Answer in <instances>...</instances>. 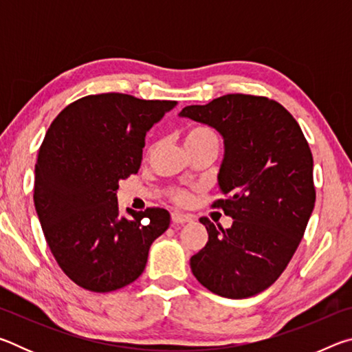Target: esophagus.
Masks as SVG:
<instances>
[{
	"instance_id": "34e87169",
	"label": "esophagus",
	"mask_w": 352,
	"mask_h": 352,
	"mask_svg": "<svg viewBox=\"0 0 352 352\" xmlns=\"http://www.w3.org/2000/svg\"><path fill=\"white\" fill-rule=\"evenodd\" d=\"M170 217H172V222L177 223V225H184V223H188V222H190V220H192V217L188 216V214H183L180 211H174L170 214Z\"/></svg>"
}]
</instances>
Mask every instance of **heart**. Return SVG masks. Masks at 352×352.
<instances>
[{
	"mask_svg": "<svg viewBox=\"0 0 352 352\" xmlns=\"http://www.w3.org/2000/svg\"><path fill=\"white\" fill-rule=\"evenodd\" d=\"M184 144L188 151L197 148L201 146H219V135L214 129L208 126H192L184 132ZM153 152V146L148 148V153ZM172 199L178 205H186L190 200V192L186 189H175L172 194Z\"/></svg>",
	"mask_w": 352,
	"mask_h": 352,
	"instance_id": "obj_1",
	"label": "heart"
}]
</instances>
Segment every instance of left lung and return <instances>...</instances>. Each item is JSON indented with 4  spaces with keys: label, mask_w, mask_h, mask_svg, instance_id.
<instances>
[{
    "label": "left lung",
    "mask_w": 352,
    "mask_h": 352,
    "mask_svg": "<svg viewBox=\"0 0 352 352\" xmlns=\"http://www.w3.org/2000/svg\"><path fill=\"white\" fill-rule=\"evenodd\" d=\"M180 116L223 136L225 199L212 206L234 219L228 230L200 219L208 242L190 258V270L212 294L253 296L281 276L305 236L315 205L311 147L295 118L264 96L225 94L184 107Z\"/></svg>",
    "instance_id": "obj_1"
}]
</instances>
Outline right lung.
Instances as JSON below:
<instances>
[{"instance_id": "add662e5", "label": "right lung", "mask_w": 352, "mask_h": 352, "mask_svg": "<svg viewBox=\"0 0 352 352\" xmlns=\"http://www.w3.org/2000/svg\"><path fill=\"white\" fill-rule=\"evenodd\" d=\"M175 100L104 93L80 98L47 129L35 164L34 205L52 256L82 289L113 292L146 269L170 223L163 208L119 214V180L141 166L147 130Z\"/></svg>"}]
</instances>
